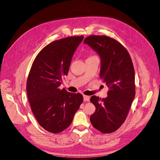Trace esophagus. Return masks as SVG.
I'll list each match as a JSON object with an SVG mask.
<instances>
[{
	"mask_svg": "<svg viewBox=\"0 0 160 160\" xmlns=\"http://www.w3.org/2000/svg\"><path fill=\"white\" fill-rule=\"evenodd\" d=\"M83 100L85 101H89L90 100V98L89 96H87V95H83Z\"/></svg>",
	"mask_w": 160,
	"mask_h": 160,
	"instance_id": "34e87169",
	"label": "esophagus"
}]
</instances>
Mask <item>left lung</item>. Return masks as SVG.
Wrapping results in <instances>:
<instances>
[{"mask_svg":"<svg viewBox=\"0 0 160 160\" xmlns=\"http://www.w3.org/2000/svg\"><path fill=\"white\" fill-rule=\"evenodd\" d=\"M84 43L99 55L100 78L109 89L106 98L101 99L95 95L91 98L96 109L90 122L99 132L112 133L124 123L135 98L133 62L126 49L111 37L91 35Z\"/></svg>","mask_w":160,"mask_h":160,"instance_id":"obj_1","label":"left lung"}]
</instances>
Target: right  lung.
I'll return each instance as SVG.
<instances>
[{
  "instance_id": "right-lung-1",
  "label": "right lung",
  "mask_w": 160,
  "mask_h": 160,
  "mask_svg": "<svg viewBox=\"0 0 160 160\" xmlns=\"http://www.w3.org/2000/svg\"><path fill=\"white\" fill-rule=\"evenodd\" d=\"M83 38L69 37L51 42L32 65L27 82L28 99L38 123L47 132L57 133L68 128L83 103L81 94L60 89L59 86Z\"/></svg>"
}]
</instances>
